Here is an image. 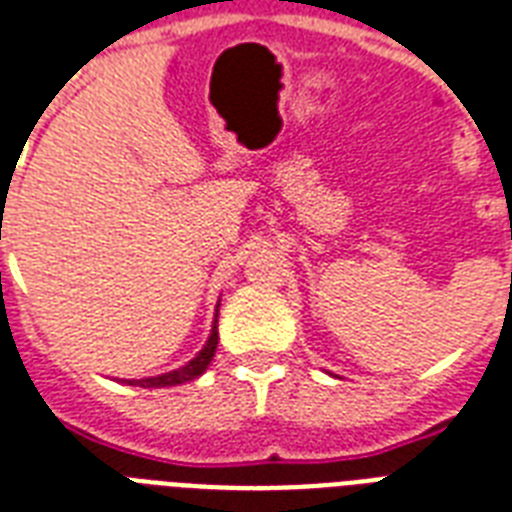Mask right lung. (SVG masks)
Masks as SVG:
<instances>
[{"mask_svg": "<svg viewBox=\"0 0 512 512\" xmlns=\"http://www.w3.org/2000/svg\"><path fill=\"white\" fill-rule=\"evenodd\" d=\"M217 341H220V338H217V322H214L212 335H209V341H206L204 349L198 351V357H195V360L187 362L185 368L171 370V373H163V376L142 378V381H136V386H147V389L155 386V389H161V386H177V384H185V381H193V378H198L206 368H209L214 351H217Z\"/></svg>", "mask_w": 512, "mask_h": 512, "instance_id": "add662e5", "label": "right lung"}]
</instances>
